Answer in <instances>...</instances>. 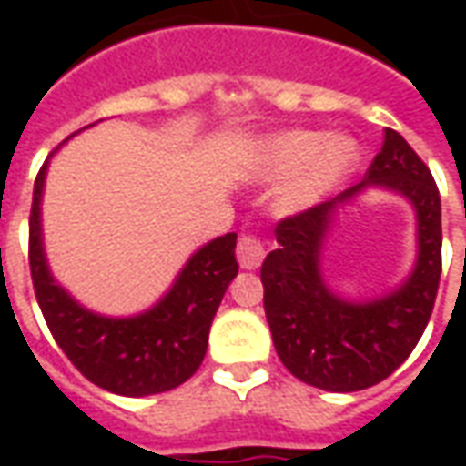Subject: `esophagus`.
I'll return each mask as SVG.
<instances>
[{"label":"esophagus","instance_id":"1","mask_svg":"<svg viewBox=\"0 0 466 466\" xmlns=\"http://www.w3.org/2000/svg\"><path fill=\"white\" fill-rule=\"evenodd\" d=\"M237 259L242 269H257L264 259V242L254 232H244L237 242Z\"/></svg>","mask_w":466,"mask_h":466}]
</instances>
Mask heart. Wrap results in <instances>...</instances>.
I'll list each match as a JSON object with an SVG mask.
<instances>
[{"instance_id":"heart-1","label":"heart","mask_w":466,"mask_h":466,"mask_svg":"<svg viewBox=\"0 0 466 466\" xmlns=\"http://www.w3.org/2000/svg\"><path fill=\"white\" fill-rule=\"evenodd\" d=\"M360 147L350 137H329L314 129H294L272 137L262 147V172L267 177H293L284 189L282 207L302 209L319 202L351 172Z\"/></svg>"}]
</instances>
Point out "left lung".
<instances>
[{
    "label": "left lung",
    "instance_id": "left-lung-1",
    "mask_svg": "<svg viewBox=\"0 0 466 466\" xmlns=\"http://www.w3.org/2000/svg\"><path fill=\"white\" fill-rule=\"evenodd\" d=\"M370 183L404 193L418 209L420 259L397 293L367 305L334 298L319 272L333 209ZM279 247L262 262L264 312L274 350L297 380L327 391H360L387 380L430 322L441 274V202L430 167L394 129L360 184L277 222Z\"/></svg>",
    "mask_w": 466,
    "mask_h": 466
}]
</instances>
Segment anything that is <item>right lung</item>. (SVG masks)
Returning <instances> with one entry per match:
<instances>
[{"instance_id": "right-lung-1", "label": "right lung", "mask_w": 466, "mask_h": 466, "mask_svg": "<svg viewBox=\"0 0 466 466\" xmlns=\"http://www.w3.org/2000/svg\"><path fill=\"white\" fill-rule=\"evenodd\" d=\"M46 162L35 179L29 214V269L36 302L55 342L86 380L124 397H147L179 387L199 370L209 327L239 264L237 234L217 237L187 262L182 274L149 312L109 319L85 307L55 284L42 249L39 202Z\"/></svg>"}]
</instances>
